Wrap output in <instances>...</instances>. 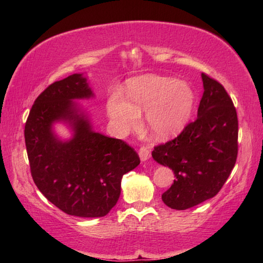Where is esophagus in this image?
I'll list each match as a JSON object with an SVG mask.
<instances>
[{"label":"esophagus","mask_w":263,"mask_h":263,"mask_svg":"<svg viewBox=\"0 0 263 263\" xmlns=\"http://www.w3.org/2000/svg\"><path fill=\"white\" fill-rule=\"evenodd\" d=\"M138 154H139V157H140V159L142 161H146L150 157V150L146 147H141L140 149H139Z\"/></svg>","instance_id":"1"}]
</instances>
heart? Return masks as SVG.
Masks as SVG:
<instances>
[{
  "instance_id": "b5f03b06",
  "label": "heart",
  "mask_w": 263,
  "mask_h": 263,
  "mask_svg": "<svg viewBox=\"0 0 263 263\" xmlns=\"http://www.w3.org/2000/svg\"><path fill=\"white\" fill-rule=\"evenodd\" d=\"M193 104L194 95L186 82L144 76L128 83L127 100L120 92L110 95L106 110L117 136H124L137 126L141 111H147L150 132L166 139L183 130L192 114Z\"/></svg>"
}]
</instances>
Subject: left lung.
<instances>
[{"label": "left lung", "mask_w": 263, "mask_h": 263, "mask_svg": "<svg viewBox=\"0 0 263 263\" xmlns=\"http://www.w3.org/2000/svg\"><path fill=\"white\" fill-rule=\"evenodd\" d=\"M198 117L175 139L155 146L154 159L168 166L174 183L161 195L172 209L185 210L215 195L235 166L238 152L236 108L221 83L202 73Z\"/></svg>", "instance_id": "left-lung-1"}]
</instances>
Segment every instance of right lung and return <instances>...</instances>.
I'll list each match as a JSON object with an SVG mask.
<instances>
[{
  "instance_id": "obj_1",
  "label": "right lung",
  "mask_w": 263,
  "mask_h": 263,
  "mask_svg": "<svg viewBox=\"0 0 263 263\" xmlns=\"http://www.w3.org/2000/svg\"><path fill=\"white\" fill-rule=\"evenodd\" d=\"M92 96L87 79L72 74L49 85L36 98L25 125L32 180L60 210L71 216L104 217L121 194L122 176L140 158L121 139L93 132L72 99ZM68 120L74 138L63 143L53 136L55 120Z\"/></svg>"
}]
</instances>
